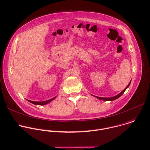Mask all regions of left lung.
Returning <instances> with one entry per match:
<instances>
[{
    "label": "left lung",
    "mask_w": 150,
    "mask_h": 150,
    "mask_svg": "<svg viewBox=\"0 0 150 150\" xmlns=\"http://www.w3.org/2000/svg\"><path fill=\"white\" fill-rule=\"evenodd\" d=\"M131 80L129 81V84H128V86H127L121 93H120L118 94H117V95H116V96H114V97H97V96H94V95H92V94H91V95L93 96H94V97H96L97 98H98V99H99V100H104V101H113V100H116L117 98H119V97L124 93V91H125V90H126L127 88H128V87L129 86V84H130V83H131Z\"/></svg>",
    "instance_id": "obj_1"
}]
</instances>
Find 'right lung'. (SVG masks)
I'll return each mask as SVG.
<instances>
[{
    "mask_svg": "<svg viewBox=\"0 0 150 150\" xmlns=\"http://www.w3.org/2000/svg\"><path fill=\"white\" fill-rule=\"evenodd\" d=\"M57 97V96H55L53 98H50L48 100H46V101H31V100H27L29 102L33 104H35V105H46L48 103H49L50 102H51L52 101H53V100H54Z\"/></svg>",
    "mask_w": 150,
    "mask_h": 150,
    "instance_id": "right-lung-1",
    "label": "right lung"
}]
</instances>
